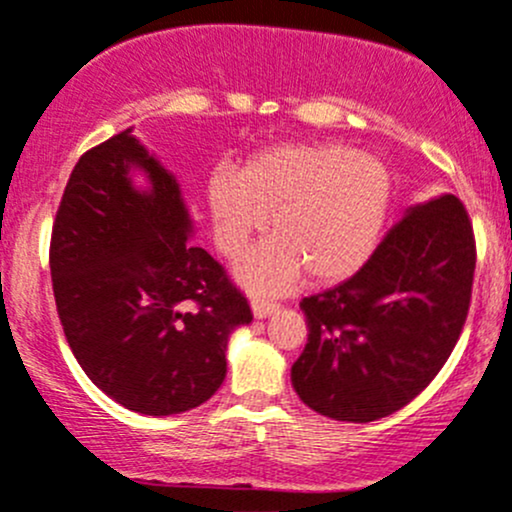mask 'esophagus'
I'll use <instances>...</instances> for the list:
<instances>
[{"instance_id": "esophagus-1", "label": "esophagus", "mask_w": 512, "mask_h": 512, "mask_svg": "<svg viewBox=\"0 0 512 512\" xmlns=\"http://www.w3.org/2000/svg\"><path fill=\"white\" fill-rule=\"evenodd\" d=\"M279 311L277 303H267V301H252V316L255 318H269Z\"/></svg>"}]
</instances>
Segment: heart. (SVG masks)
<instances>
[{"instance_id": "obj_1", "label": "heart", "mask_w": 512, "mask_h": 512, "mask_svg": "<svg viewBox=\"0 0 512 512\" xmlns=\"http://www.w3.org/2000/svg\"><path fill=\"white\" fill-rule=\"evenodd\" d=\"M391 194V172L376 155L340 143L274 145L252 155L233 182H209L213 238L235 257L269 218L272 238L235 267V279L255 296H279L306 272L316 282L357 272L384 228Z\"/></svg>"}]
</instances>
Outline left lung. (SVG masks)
I'll return each mask as SVG.
<instances>
[{
    "mask_svg": "<svg viewBox=\"0 0 512 512\" xmlns=\"http://www.w3.org/2000/svg\"><path fill=\"white\" fill-rule=\"evenodd\" d=\"M474 267V233L457 196L411 206L357 274L301 301L308 342L291 367L301 401L347 423L411 403L457 345Z\"/></svg>",
    "mask_w": 512,
    "mask_h": 512,
    "instance_id": "left-lung-1",
    "label": "left lung"
}]
</instances>
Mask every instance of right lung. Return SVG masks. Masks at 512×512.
<instances>
[{
    "label": "right lung",
    "instance_id": "add662e5",
    "mask_svg": "<svg viewBox=\"0 0 512 512\" xmlns=\"http://www.w3.org/2000/svg\"><path fill=\"white\" fill-rule=\"evenodd\" d=\"M192 235L177 177L131 128L80 157L50 238L55 306L84 374L128 411L209 401L230 335L252 320Z\"/></svg>",
    "mask_w": 512,
    "mask_h": 512
}]
</instances>
